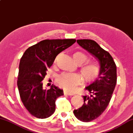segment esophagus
<instances>
[{
    "label": "esophagus",
    "mask_w": 133,
    "mask_h": 133,
    "mask_svg": "<svg viewBox=\"0 0 133 133\" xmlns=\"http://www.w3.org/2000/svg\"><path fill=\"white\" fill-rule=\"evenodd\" d=\"M64 94H65V95H68V96H73L74 95V93L69 92V91H64Z\"/></svg>",
    "instance_id": "obj_1"
}]
</instances>
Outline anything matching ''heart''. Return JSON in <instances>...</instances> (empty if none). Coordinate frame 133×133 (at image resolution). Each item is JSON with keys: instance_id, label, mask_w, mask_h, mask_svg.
<instances>
[{"instance_id": "1", "label": "heart", "mask_w": 133, "mask_h": 133, "mask_svg": "<svg viewBox=\"0 0 133 133\" xmlns=\"http://www.w3.org/2000/svg\"><path fill=\"white\" fill-rule=\"evenodd\" d=\"M75 63L81 65L87 59L84 53L76 52L72 55ZM80 72L85 81L95 80L99 74V67L95 63L87 62L80 65ZM59 84L67 90L72 91L81 82V77L75 73H62L57 78Z\"/></svg>"}]
</instances>
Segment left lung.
Segmentation results:
<instances>
[{
  "label": "left lung",
  "mask_w": 133,
  "mask_h": 133,
  "mask_svg": "<svg viewBox=\"0 0 133 133\" xmlns=\"http://www.w3.org/2000/svg\"><path fill=\"white\" fill-rule=\"evenodd\" d=\"M77 42L99 62L97 78L85 87L90 96H83V106L74 111L77 119L83 122H90L99 117L109 105L116 84V66L109 53L95 41L81 39L77 40Z\"/></svg>",
  "instance_id": "obj_1"
}]
</instances>
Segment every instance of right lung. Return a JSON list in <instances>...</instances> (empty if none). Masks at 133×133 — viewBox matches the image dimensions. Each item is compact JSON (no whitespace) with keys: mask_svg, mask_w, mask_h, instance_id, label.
I'll return each mask as SVG.
<instances>
[{"mask_svg":"<svg viewBox=\"0 0 133 133\" xmlns=\"http://www.w3.org/2000/svg\"><path fill=\"white\" fill-rule=\"evenodd\" d=\"M76 42L75 39L44 40L30 47L20 60L17 85L20 97L28 112L46 118L55 111V101L63 90L52 84L43 89L42 81L57 55Z\"/></svg>","mask_w":133,"mask_h":133,"instance_id":"add662e5","label":"right lung"}]
</instances>
